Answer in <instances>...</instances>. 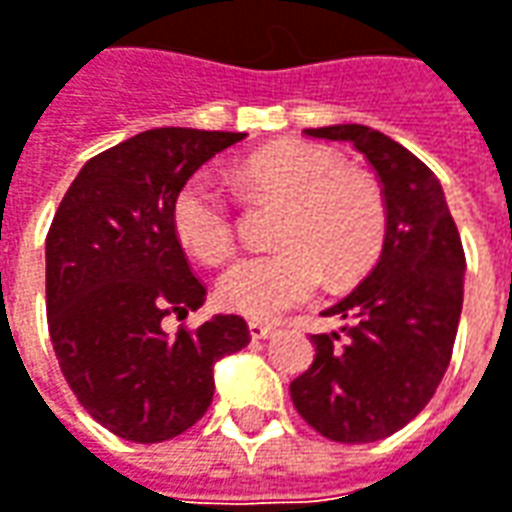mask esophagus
<instances>
[{"instance_id": "1", "label": "esophagus", "mask_w": 512, "mask_h": 512, "mask_svg": "<svg viewBox=\"0 0 512 512\" xmlns=\"http://www.w3.org/2000/svg\"><path fill=\"white\" fill-rule=\"evenodd\" d=\"M249 336H252L255 342H260V339L274 336V328H271V325H263V322H249Z\"/></svg>"}]
</instances>
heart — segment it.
Instances as JSON below:
<instances>
[{
    "mask_svg": "<svg viewBox=\"0 0 512 512\" xmlns=\"http://www.w3.org/2000/svg\"><path fill=\"white\" fill-rule=\"evenodd\" d=\"M249 193L283 201L274 252L241 257L218 280V302L232 314L269 322L314 297L325 283L350 280L373 263L387 229L384 198L370 176L342 168L339 156L308 142H277L241 159L232 170ZM170 227L184 252L224 263L235 249L227 196L207 179L182 184L170 207Z\"/></svg>",
    "mask_w": 512,
    "mask_h": 512,
    "instance_id": "obj_1",
    "label": "heart"
}]
</instances>
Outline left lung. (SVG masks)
I'll list each match as a JSON object with an SVG mask.
<instances>
[{"label":"left lung","mask_w":512,"mask_h":512,"mask_svg":"<svg viewBox=\"0 0 512 512\" xmlns=\"http://www.w3.org/2000/svg\"><path fill=\"white\" fill-rule=\"evenodd\" d=\"M342 139L381 179L387 235L373 271L325 316L342 333H316L314 364L291 381L297 412L336 443H375L403 429L443 381L457 339L465 252L443 187L415 154L367 125L305 128Z\"/></svg>","instance_id":"8db88e82"}]
</instances>
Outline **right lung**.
Masks as SVG:
<instances>
[{"label": "right lung", "mask_w": 512, "mask_h": 512, "mask_svg": "<svg viewBox=\"0 0 512 512\" xmlns=\"http://www.w3.org/2000/svg\"><path fill=\"white\" fill-rule=\"evenodd\" d=\"M246 134L151 128L89 159L47 232V325L66 384L100 426L162 443L210 409L218 358L249 344L241 316L162 330L204 305L170 227L182 184Z\"/></svg>", "instance_id": "add662e5"}]
</instances>
